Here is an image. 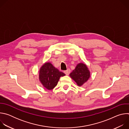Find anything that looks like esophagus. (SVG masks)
Masks as SVG:
<instances>
[{"mask_svg": "<svg viewBox=\"0 0 129 129\" xmlns=\"http://www.w3.org/2000/svg\"><path fill=\"white\" fill-rule=\"evenodd\" d=\"M70 72V70L69 69H68L67 70L64 71V73H65V74L66 75H69Z\"/></svg>", "mask_w": 129, "mask_h": 129, "instance_id": "esophagus-1", "label": "esophagus"}]
</instances>
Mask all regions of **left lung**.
I'll list each match as a JSON object with an SVG mask.
<instances>
[{
  "label": "left lung",
  "instance_id": "8db88e82",
  "mask_svg": "<svg viewBox=\"0 0 129 129\" xmlns=\"http://www.w3.org/2000/svg\"><path fill=\"white\" fill-rule=\"evenodd\" d=\"M69 76L79 86H82L89 79L90 72L85 64L80 63L70 73Z\"/></svg>",
  "mask_w": 129,
  "mask_h": 129
}]
</instances>
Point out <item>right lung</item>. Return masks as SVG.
I'll return each mask as SVG.
<instances>
[{"instance_id": "add662e5", "label": "right lung", "mask_w": 129, "mask_h": 129, "mask_svg": "<svg viewBox=\"0 0 129 129\" xmlns=\"http://www.w3.org/2000/svg\"><path fill=\"white\" fill-rule=\"evenodd\" d=\"M64 73L55 68L50 62H45L40 68L39 79L44 87L47 90H52L57 85L61 77Z\"/></svg>"}]
</instances>
